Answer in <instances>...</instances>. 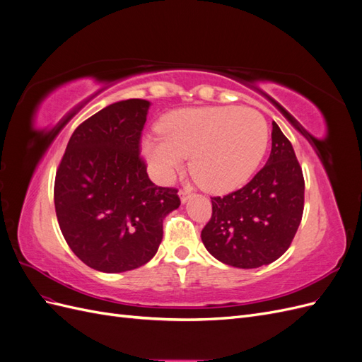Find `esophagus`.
Instances as JSON below:
<instances>
[{
    "label": "esophagus",
    "mask_w": 362,
    "mask_h": 362,
    "mask_svg": "<svg viewBox=\"0 0 362 362\" xmlns=\"http://www.w3.org/2000/svg\"><path fill=\"white\" fill-rule=\"evenodd\" d=\"M193 196V193L189 190V189H182V190H180V199H181V202L182 204H185L187 202L190 198Z\"/></svg>",
    "instance_id": "obj_1"
}]
</instances>
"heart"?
<instances>
[{"label": "heart", "instance_id": "1", "mask_svg": "<svg viewBox=\"0 0 362 362\" xmlns=\"http://www.w3.org/2000/svg\"><path fill=\"white\" fill-rule=\"evenodd\" d=\"M161 136L141 140V156L154 177L168 182L190 156V170L202 189L225 193L255 172L267 148L264 117L252 108L194 107L164 116Z\"/></svg>", "mask_w": 362, "mask_h": 362}]
</instances>
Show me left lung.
I'll return each mask as SVG.
<instances>
[{
  "label": "left lung",
  "instance_id": "obj_1",
  "mask_svg": "<svg viewBox=\"0 0 362 362\" xmlns=\"http://www.w3.org/2000/svg\"><path fill=\"white\" fill-rule=\"evenodd\" d=\"M305 181L290 140L272 122L270 157L245 187L211 198L202 243L223 264L257 269L286 252L300 225Z\"/></svg>",
  "mask_w": 362,
  "mask_h": 362
}]
</instances>
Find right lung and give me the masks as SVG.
<instances>
[{"label":"right lung","mask_w":362,"mask_h":362,"mask_svg":"<svg viewBox=\"0 0 362 362\" xmlns=\"http://www.w3.org/2000/svg\"><path fill=\"white\" fill-rule=\"evenodd\" d=\"M151 103L107 105L74 131L54 184L62 234L89 267L120 273L157 254L163 221L180 206L177 189L158 187L140 158Z\"/></svg>","instance_id":"obj_1"}]
</instances>
